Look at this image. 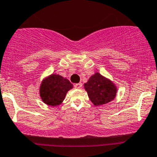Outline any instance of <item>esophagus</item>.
Wrapping results in <instances>:
<instances>
[{
    "instance_id": "obj_1",
    "label": "esophagus",
    "mask_w": 157,
    "mask_h": 157,
    "mask_svg": "<svg viewBox=\"0 0 157 157\" xmlns=\"http://www.w3.org/2000/svg\"><path fill=\"white\" fill-rule=\"evenodd\" d=\"M74 87L76 88V89H81L82 87V83H78V84H75L74 85Z\"/></svg>"
}]
</instances>
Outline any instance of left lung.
<instances>
[{
	"label": "left lung",
	"instance_id": "8db88e82",
	"mask_svg": "<svg viewBox=\"0 0 157 157\" xmlns=\"http://www.w3.org/2000/svg\"><path fill=\"white\" fill-rule=\"evenodd\" d=\"M88 97L95 106L105 105L116 98L117 87L110 79L96 72L84 83Z\"/></svg>",
	"mask_w": 157,
	"mask_h": 157
}]
</instances>
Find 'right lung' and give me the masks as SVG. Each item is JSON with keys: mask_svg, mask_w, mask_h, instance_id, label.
I'll return each instance as SVG.
<instances>
[{"mask_svg": "<svg viewBox=\"0 0 157 157\" xmlns=\"http://www.w3.org/2000/svg\"><path fill=\"white\" fill-rule=\"evenodd\" d=\"M73 85L67 78L52 73L42 80L39 93L42 101L50 106H58L64 100L67 93Z\"/></svg>", "mask_w": 157, "mask_h": 157, "instance_id": "add662e5", "label": "right lung"}]
</instances>
